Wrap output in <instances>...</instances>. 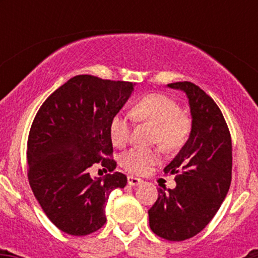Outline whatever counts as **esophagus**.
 Returning <instances> with one entry per match:
<instances>
[{
  "label": "esophagus",
  "mask_w": 258,
  "mask_h": 258,
  "mask_svg": "<svg viewBox=\"0 0 258 258\" xmlns=\"http://www.w3.org/2000/svg\"><path fill=\"white\" fill-rule=\"evenodd\" d=\"M127 181H128L130 186H139V184L142 183V179L135 177V176H128V177H127Z\"/></svg>",
  "instance_id": "obj_1"
}]
</instances>
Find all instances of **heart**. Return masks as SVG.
I'll return each mask as SVG.
<instances>
[{"label": "heart", "mask_w": 258, "mask_h": 258, "mask_svg": "<svg viewBox=\"0 0 258 258\" xmlns=\"http://www.w3.org/2000/svg\"><path fill=\"white\" fill-rule=\"evenodd\" d=\"M179 106L170 97L152 93L140 98L132 107V116L141 121H148L156 126L155 140L163 147H178L188 134V121L182 116ZM110 135L113 145L124 146L131 137V117L118 112L111 119ZM158 153L153 150L134 147L121 156L119 163L127 171L145 173L157 161Z\"/></svg>", "instance_id": "b5f03b06"}]
</instances>
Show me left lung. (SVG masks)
<instances>
[{"label":"left lung","instance_id":"8db88e82","mask_svg":"<svg viewBox=\"0 0 258 258\" xmlns=\"http://www.w3.org/2000/svg\"><path fill=\"white\" fill-rule=\"evenodd\" d=\"M167 87L186 93L192 127L186 144L163 170L176 175V187L158 188L148 218L153 233L184 241L209 225L230 189L232 142L222 112L205 91L187 81Z\"/></svg>","mask_w":258,"mask_h":258}]
</instances>
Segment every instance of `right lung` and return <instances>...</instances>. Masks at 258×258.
<instances>
[{
    "instance_id": "1",
    "label": "right lung",
    "mask_w": 258,
    "mask_h": 258,
    "mask_svg": "<svg viewBox=\"0 0 258 258\" xmlns=\"http://www.w3.org/2000/svg\"><path fill=\"white\" fill-rule=\"evenodd\" d=\"M135 83L79 75L57 88L42 103L27 142L28 181L43 212L57 228L86 236L106 222V204L114 188H123L121 172L90 176L101 163L116 168L110 135L111 119L119 112Z\"/></svg>"
}]
</instances>
